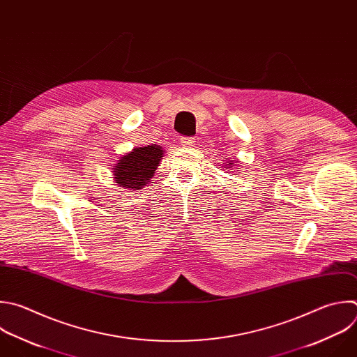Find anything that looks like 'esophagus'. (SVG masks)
<instances>
[{
	"mask_svg": "<svg viewBox=\"0 0 357 357\" xmlns=\"http://www.w3.org/2000/svg\"><path fill=\"white\" fill-rule=\"evenodd\" d=\"M181 144L183 147H193L196 144V139L195 137H181Z\"/></svg>",
	"mask_w": 357,
	"mask_h": 357,
	"instance_id": "1",
	"label": "esophagus"
}]
</instances>
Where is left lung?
Segmentation results:
<instances>
[{"instance_id": "left-lung-1", "label": "left lung", "mask_w": 357, "mask_h": 357, "mask_svg": "<svg viewBox=\"0 0 357 357\" xmlns=\"http://www.w3.org/2000/svg\"><path fill=\"white\" fill-rule=\"evenodd\" d=\"M227 165H228V167H231V165H232V162H231V161H229V162H228V164H227Z\"/></svg>"}]
</instances>
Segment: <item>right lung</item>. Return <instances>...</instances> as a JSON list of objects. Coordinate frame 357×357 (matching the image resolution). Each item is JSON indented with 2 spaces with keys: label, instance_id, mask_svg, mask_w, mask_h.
<instances>
[{
  "label": "right lung",
  "instance_id": "right-lung-1",
  "mask_svg": "<svg viewBox=\"0 0 357 357\" xmlns=\"http://www.w3.org/2000/svg\"><path fill=\"white\" fill-rule=\"evenodd\" d=\"M162 155L164 150L157 144L133 149L114 164L113 176L116 183L129 190L144 188L154 176Z\"/></svg>",
  "mask_w": 357,
  "mask_h": 357
}]
</instances>
